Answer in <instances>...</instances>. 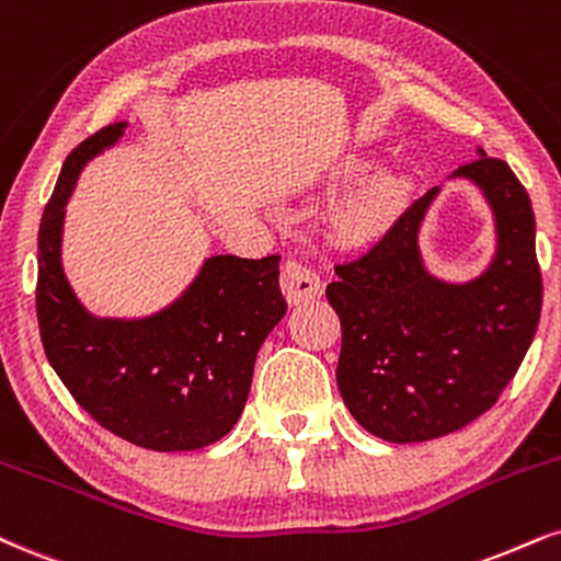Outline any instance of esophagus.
<instances>
[{"label": "esophagus", "mask_w": 561, "mask_h": 561, "mask_svg": "<svg viewBox=\"0 0 561 561\" xmlns=\"http://www.w3.org/2000/svg\"><path fill=\"white\" fill-rule=\"evenodd\" d=\"M282 293H285L287 302H293V306L319 300L323 295V279L313 268H308L306 263L285 261V266H282Z\"/></svg>", "instance_id": "1"}]
</instances>
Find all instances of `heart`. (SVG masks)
Wrapping results in <instances>:
<instances>
[{
  "instance_id": "b5f03b06",
  "label": "heart",
  "mask_w": 561,
  "mask_h": 561,
  "mask_svg": "<svg viewBox=\"0 0 561 561\" xmlns=\"http://www.w3.org/2000/svg\"><path fill=\"white\" fill-rule=\"evenodd\" d=\"M404 193H408V182L400 174H370L334 208L329 229L345 245H363V242L379 238L400 211Z\"/></svg>"
}]
</instances>
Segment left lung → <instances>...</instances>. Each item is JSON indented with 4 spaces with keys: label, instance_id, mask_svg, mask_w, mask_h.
<instances>
[{
    "label": "left lung",
    "instance_id": "1",
    "mask_svg": "<svg viewBox=\"0 0 561 561\" xmlns=\"http://www.w3.org/2000/svg\"><path fill=\"white\" fill-rule=\"evenodd\" d=\"M449 180L473 182L494 216V255L481 274L447 282L428 272L421 227L438 185L363 259L336 266L327 287L342 321L336 387L355 421L383 442H428L483 415L541 319L536 219L515 172L478 148Z\"/></svg>",
    "mask_w": 561,
    "mask_h": 561
}]
</instances>
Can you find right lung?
Instances as JSON below:
<instances>
[{
  "label": "right lung",
  "instance_id": "add662e5",
  "mask_svg": "<svg viewBox=\"0 0 561 561\" xmlns=\"http://www.w3.org/2000/svg\"><path fill=\"white\" fill-rule=\"evenodd\" d=\"M114 123L65 161L38 229L36 313L51 368L99 426L135 447L191 451L219 442L245 408L255 355L285 319L279 255H211L185 293L144 319H101L62 268L65 208L80 172L125 135Z\"/></svg>",
  "mask_w": 561,
  "mask_h": 561
}]
</instances>
